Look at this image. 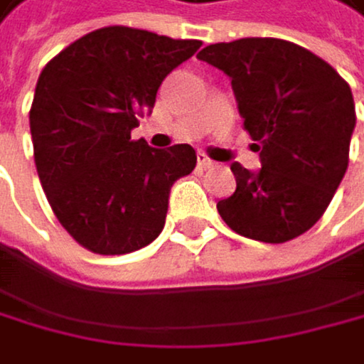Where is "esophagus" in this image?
Returning <instances> with one entry per match:
<instances>
[{
    "label": "esophagus",
    "instance_id": "esophagus-1",
    "mask_svg": "<svg viewBox=\"0 0 364 364\" xmlns=\"http://www.w3.org/2000/svg\"><path fill=\"white\" fill-rule=\"evenodd\" d=\"M196 159H198V168H211V166H213V161H211L205 153H198Z\"/></svg>",
    "mask_w": 364,
    "mask_h": 364
}]
</instances>
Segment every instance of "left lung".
Listing matches in <instances>:
<instances>
[{"label":"left lung","instance_id":"1","mask_svg":"<svg viewBox=\"0 0 364 364\" xmlns=\"http://www.w3.org/2000/svg\"><path fill=\"white\" fill-rule=\"evenodd\" d=\"M198 60L224 70L261 170L230 164L237 188L218 203L244 237L284 244L328 209L348 170L356 109L350 84L326 60L280 38L215 43Z\"/></svg>","mask_w":364,"mask_h":364}]
</instances>
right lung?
<instances>
[{
	"label": "right lung",
	"instance_id": "1",
	"mask_svg": "<svg viewBox=\"0 0 364 364\" xmlns=\"http://www.w3.org/2000/svg\"><path fill=\"white\" fill-rule=\"evenodd\" d=\"M200 45L109 25L43 68L30 109L34 161L55 218L86 250L127 255L161 232L170 188L196 168V151L151 149L132 129Z\"/></svg>",
	"mask_w": 364,
	"mask_h": 364
}]
</instances>
